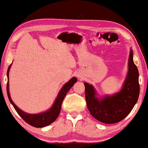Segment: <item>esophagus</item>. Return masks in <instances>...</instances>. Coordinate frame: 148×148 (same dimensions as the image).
<instances>
[{
	"instance_id": "34e87169",
	"label": "esophagus",
	"mask_w": 148,
	"mask_h": 148,
	"mask_svg": "<svg viewBox=\"0 0 148 148\" xmlns=\"http://www.w3.org/2000/svg\"><path fill=\"white\" fill-rule=\"evenodd\" d=\"M77 77H78L79 78V79H82V76L81 75H80L79 73V74L77 75Z\"/></svg>"
}]
</instances>
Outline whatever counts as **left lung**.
<instances>
[{
  "label": "left lung",
  "instance_id": "8db88e82",
  "mask_svg": "<svg viewBox=\"0 0 148 148\" xmlns=\"http://www.w3.org/2000/svg\"><path fill=\"white\" fill-rule=\"evenodd\" d=\"M133 50L129 57L128 73L120 92L98 98L94 86L84 83L87 106L90 114L106 124L120 122L131 112L139 95V71L133 62Z\"/></svg>",
  "mask_w": 148,
  "mask_h": 148
}]
</instances>
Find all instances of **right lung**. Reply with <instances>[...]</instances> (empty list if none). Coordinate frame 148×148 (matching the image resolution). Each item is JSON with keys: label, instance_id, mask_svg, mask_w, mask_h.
<instances>
[{"label": "right lung", "instance_id": "right-lung-1", "mask_svg": "<svg viewBox=\"0 0 148 148\" xmlns=\"http://www.w3.org/2000/svg\"><path fill=\"white\" fill-rule=\"evenodd\" d=\"M11 65H9V68L7 70V96L9 98L10 102L13 105L14 108L17 111V112L19 114L20 116L28 124L32 125L34 127H37V128H40V127H44L47 126V125L51 124L53 123L54 121L57 119L59 113L61 110V105L62 102L63 101V99L65 97L66 94L71 88V87L75 84V83L77 82V79L76 77H73L66 82L63 86L62 87L61 90H60L58 93L57 97H56L55 101H54V104H52V106L50 108L49 110L44 112L38 113V114H28L27 112H23L21 109H19L18 107L15 104V103L13 102L11 100V96H10L9 93V73Z\"/></svg>", "mask_w": 148, "mask_h": 148}]
</instances>
